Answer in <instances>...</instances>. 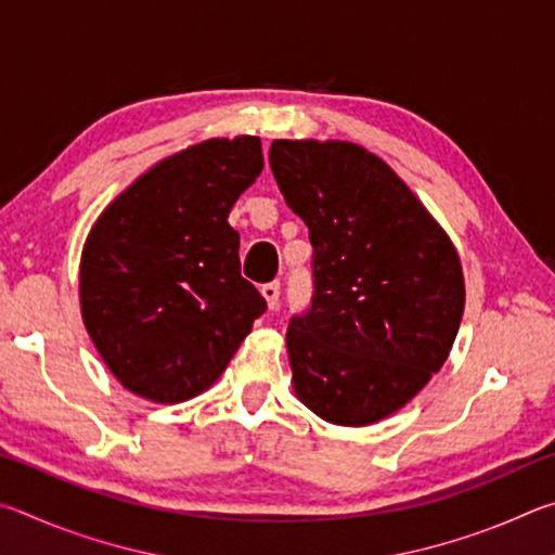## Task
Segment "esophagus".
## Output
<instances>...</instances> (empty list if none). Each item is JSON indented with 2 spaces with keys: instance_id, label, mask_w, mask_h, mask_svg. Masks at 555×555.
<instances>
[{
  "instance_id": "34e87169",
  "label": "esophagus",
  "mask_w": 555,
  "mask_h": 555,
  "mask_svg": "<svg viewBox=\"0 0 555 555\" xmlns=\"http://www.w3.org/2000/svg\"><path fill=\"white\" fill-rule=\"evenodd\" d=\"M279 294H281L279 281H271V284H264V286H261V296H264L267 306L271 308V311H274V308L279 306Z\"/></svg>"
}]
</instances>
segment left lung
Here are the masks:
<instances>
[{
	"instance_id": "1",
	"label": "left lung",
	"mask_w": 555,
	"mask_h": 555,
	"mask_svg": "<svg viewBox=\"0 0 555 555\" xmlns=\"http://www.w3.org/2000/svg\"><path fill=\"white\" fill-rule=\"evenodd\" d=\"M269 166L313 244V298L288 323L294 391L370 426L443 367L465 308L460 257L411 188L350 142L274 139Z\"/></svg>"
}]
</instances>
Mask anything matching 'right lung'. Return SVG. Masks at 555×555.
I'll use <instances>...</instances> for the list:
<instances>
[{"instance_id":"add662e5","label":"right lung","mask_w":555,"mask_h":555,"mask_svg":"<svg viewBox=\"0 0 555 555\" xmlns=\"http://www.w3.org/2000/svg\"><path fill=\"white\" fill-rule=\"evenodd\" d=\"M261 168L259 137L208 139L149 168L92 224L82 323L125 389L156 403L198 397L267 311L228 222Z\"/></svg>"}]
</instances>
